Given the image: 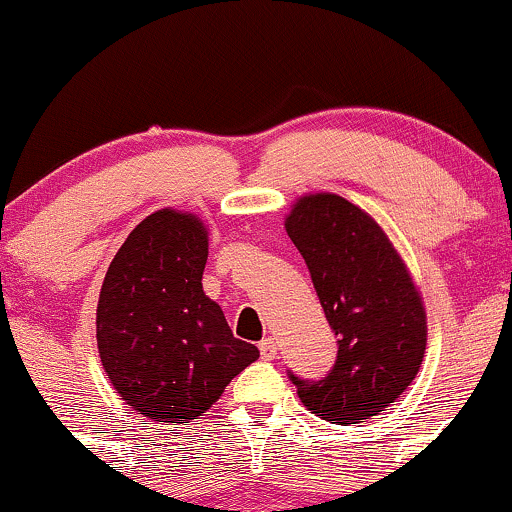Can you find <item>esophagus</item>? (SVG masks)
<instances>
[{"mask_svg":"<svg viewBox=\"0 0 512 512\" xmlns=\"http://www.w3.org/2000/svg\"><path fill=\"white\" fill-rule=\"evenodd\" d=\"M276 349H279V346H276L272 337L262 339V342H260V356L264 358V361H272V358L276 356Z\"/></svg>","mask_w":512,"mask_h":512,"instance_id":"obj_1","label":"esophagus"}]
</instances>
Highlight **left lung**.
I'll list each match as a JSON object with an SVG mask.
<instances>
[{
  "mask_svg": "<svg viewBox=\"0 0 512 512\" xmlns=\"http://www.w3.org/2000/svg\"><path fill=\"white\" fill-rule=\"evenodd\" d=\"M284 226L339 337L325 378H289L320 419L361 424L390 407L419 373L426 351L421 293L383 228L349 199L305 195Z\"/></svg>",
  "mask_w": 512,
  "mask_h": 512,
  "instance_id": "obj_1",
  "label": "left lung"
}]
</instances>
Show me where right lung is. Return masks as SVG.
Wrapping results in <instances>:
<instances>
[{
  "mask_svg": "<svg viewBox=\"0 0 512 512\" xmlns=\"http://www.w3.org/2000/svg\"><path fill=\"white\" fill-rule=\"evenodd\" d=\"M207 255V226L195 214L158 209L117 250L98 298V354L110 383L163 424L202 416L260 356L204 293Z\"/></svg>",
  "mask_w": 512,
  "mask_h": 512,
  "instance_id": "obj_1",
  "label": "right lung"
}]
</instances>
